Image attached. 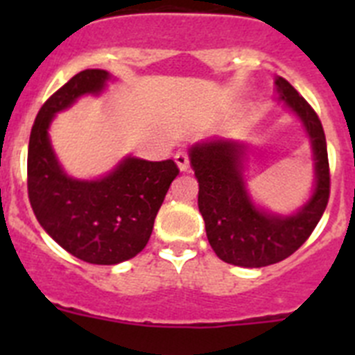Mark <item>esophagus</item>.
<instances>
[{"label":"esophagus","instance_id":"obj_1","mask_svg":"<svg viewBox=\"0 0 355 355\" xmlns=\"http://www.w3.org/2000/svg\"><path fill=\"white\" fill-rule=\"evenodd\" d=\"M174 159H175V165L180 167L181 172L188 171V167H190V158H188L187 153H183V150H180V153H175Z\"/></svg>","mask_w":355,"mask_h":355}]
</instances>
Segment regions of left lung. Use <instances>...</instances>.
Segmentation results:
<instances>
[{"mask_svg": "<svg viewBox=\"0 0 355 355\" xmlns=\"http://www.w3.org/2000/svg\"><path fill=\"white\" fill-rule=\"evenodd\" d=\"M275 90L279 101L302 124L315 162L311 196L297 211L283 215L254 202L243 178L247 144L208 139L188 149L209 245L222 261L245 268H261L291 256L313 233L329 202L331 178L322 122L284 78H275Z\"/></svg>", "mask_w": 355, "mask_h": 355, "instance_id": "1", "label": "left lung"}]
</instances>
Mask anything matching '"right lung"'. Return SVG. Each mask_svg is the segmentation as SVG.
<instances>
[{
	"label": "right lung",
	"mask_w": 355,
	"mask_h": 355,
	"mask_svg": "<svg viewBox=\"0 0 355 355\" xmlns=\"http://www.w3.org/2000/svg\"><path fill=\"white\" fill-rule=\"evenodd\" d=\"M112 81L103 69H85L44 103L28 146V197L44 231L67 252L92 265L135 258L149 241L156 213L180 174L172 159L124 156L97 180L72 178L49 139L56 114L83 96H99Z\"/></svg>",
	"instance_id": "add662e5"
}]
</instances>
